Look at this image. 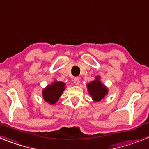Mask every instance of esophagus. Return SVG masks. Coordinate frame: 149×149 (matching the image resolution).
Wrapping results in <instances>:
<instances>
[{"label": "esophagus", "mask_w": 149, "mask_h": 149, "mask_svg": "<svg viewBox=\"0 0 149 149\" xmlns=\"http://www.w3.org/2000/svg\"><path fill=\"white\" fill-rule=\"evenodd\" d=\"M74 84H76V85H78V84H80V78L77 77H74Z\"/></svg>", "instance_id": "34e87169"}]
</instances>
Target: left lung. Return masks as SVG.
<instances>
[{
	"label": "left lung",
	"instance_id": "left-lung-1",
	"mask_svg": "<svg viewBox=\"0 0 149 149\" xmlns=\"http://www.w3.org/2000/svg\"><path fill=\"white\" fill-rule=\"evenodd\" d=\"M87 87L89 94L95 101H100L107 94V89L100 82L98 77L95 81L89 83Z\"/></svg>",
	"mask_w": 149,
	"mask_h": 149
}]
</instances>
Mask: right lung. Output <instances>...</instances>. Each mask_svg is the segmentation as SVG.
Returning <instances> with one entry per match:
<instances>
[{"label": "right lung", "mask_w": 149, "mask_h": 149, "mask_svg": "<svg viewBox=\"0 0 149 149\" xmlns=\"http://www.w3.org/2000/svg\"><path fill=\"white\" fill-rule=\"evenodd\" d=\"M64 86H65L64 83L55 81L51 85L46 87L43 90L42 93L45 101L51 104H54L56 103L61 96L63 90L65 89Z\"/></svg>", "instance_id": "1"}]
</instances>
